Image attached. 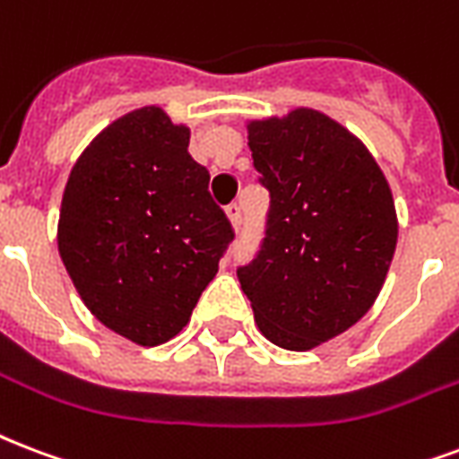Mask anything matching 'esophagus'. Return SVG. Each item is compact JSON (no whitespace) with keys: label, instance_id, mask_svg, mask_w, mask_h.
Instances as JSON below:
<instances>
[{"label":"esophagus","instance_id":"34e87169","mask_svg":"<svg viewBox=\"0 0 459 459\" xmlns=\"http://www.w3.org/2000/svg\"><path fill=\"white\" fill-rule=\"evenodd\" d=\"M226 216H229V221L233 229H240V223H243V214H240V206L230 204L226 206Z\"/></svg>","mask_w":459,"mask_h":459}]
</instances>
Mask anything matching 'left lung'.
Wrapping results in <instances>:
<instances>
[{"instance_id":"left-lung-1","label":"left lung","mask_w":459,"mask_h":459,"mask_svg":"<svg viewBox=\"0 0 459 459\" xmlns=\"http://www.w3.org/2000/svg\"><path fill=\"white\" fill-rule=\"evenodd\" d=\"M247 146L272 204L240 289L272 344L307 351L376 303L397 245L393 192L361 139L313 108L250 120Z\"/></svg>"}]
</instances>
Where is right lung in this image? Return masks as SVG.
<instances>
[{
	"instance_id": "add662e5",
	"label": "right lung",
	"mask_w": 459,
	"mask_h": 459,
	"mask_svg": "<svg viewBox=\"0 0 459 459\" xmlns=\"http://www.w3.org/2000/svg\"><path fill=\"white\" fill-rule=\"evenodd\" d=\"M159 105L110 122L69 173L59 257L96 320L139 346L173 339L219 272L233 229Z\"/></svg>"
}]
</instances>
